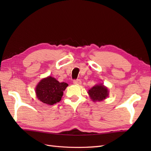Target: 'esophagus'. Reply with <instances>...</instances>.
<instances>
[{
	"label": "esophagus",
	"instance_id": "obj_1",
	"mask_svg": "<svg viewBox=\"0 0 151 151\" xmlns=\"http://www.w3.org/2000/svg\"><path fill=\"white\" fill-rule=\"evenodd\" d=\"M73 83L75 84H81L82 82L81 81V79H76V80H74Z\"/></svg>",
	"mask_w": 151,
	"mask_h": 151
}]
</instances>
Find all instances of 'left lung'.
<instances>
[{"label": "left lung", "instance_id": "8db88e82", "mask_svg": "<svg viewBox=\"0 0 151 151\" xmlns=\"http://www.w3.org/2000/svg\"><path fill=\"white\" fill-rule=\"evenodd\" d=\"M88 93L93 101H101L108 97V90L103 85H96L89 89Z\"/></svg>", "mask_w": 151, "mask_h": 151}]
</instances>
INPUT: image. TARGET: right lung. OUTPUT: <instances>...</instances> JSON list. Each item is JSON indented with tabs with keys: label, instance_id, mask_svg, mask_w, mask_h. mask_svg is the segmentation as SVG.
I'll list each match as a JSON object with an SVG mask.
<instances>
[{
	"label": "right lung",
	"instance_id": "add662e5",
	"mask_svg": "<svg viewBox=\"0 0 151 151\" xmlns=\"http://www.w3.org/2000/svg\"><path fill=\"white\" fill-rule=\"evenodd\" d=\"M67 86L65 82H59L54 78L49 76L37 84L36 89L37 97L43 103L53 105L61 101L63 91Z\"/></svg>",
	"mask_w": 151,
	"mask_h": 151
}]
</instances>
